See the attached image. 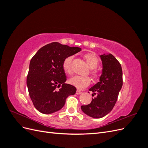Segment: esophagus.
I'll use <instances>...</instances> for the list:
<instances>
[{"label":"esophagus","mask_w":148,"mask_h":148,"mask_svg":"<svg viewBox=\"0 0 148 148\" xmlns=\"http://www.w3.org/2000/svg\"><path fill=\"white\" fill-rule=\"evenodd\" d=\"M82 91H80V90H78V89H77V92H76V94H77V95H80V94H82Z\"/></svg>","instance_id":"34e87169"}]
</instances>
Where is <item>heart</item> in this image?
I'll return each mask as SVG.
<instances>
[{
	"mask_svg": "<svg viewBox=\"0 0 148 148\" xmlns=\"http://www.w3.org/2000/svg\"><path fill=\"white\" fill-rule=\"evenodd\" d=\"M84 59L86 60L88 65L91 69H96L99 64V60L97 57L93 53H88L84 56ZM73 59V56H70L66 57L63 62V69L65 72L69 75L73 74L72 66L71 64ZM92 73L94 77H97V73L96 71L92 70ZM91 82V78L87 76H75L69 80V83L73 86L78 89H84L90 84Z\"/></svg>",
	"mask_w": 148,
	"mask_h": 148,
	"instance_id": "obj_1",
	"label": "heart"
}]
</instances>
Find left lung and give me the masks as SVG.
Returning <instances> with one entry per match:
<instances>
[{"label": "left lung", "instance_id": "8db88e82", "mask_svg": "<svg viewBox=\"0 0 148 148\" xmlns=\"http://www.w3.org/2000/svg\"><path fill=\"white\" fill-rule=\"evenodd\" d=\"M100 57L102 70L99 82L89 89L93 92L92 96L96 95V97L92 98L90 104L81 107L84 114L96 119L110 112L123 85L122 69L119 62L111 53H104Z\"/></svg>", "mask_w": 148, "mask_h": 148}]
</instances>
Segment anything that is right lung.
Returning <instances> with one entry per match:
<instances>
[{
	"label": "right lung",
	"mask_w": 148,
	"mask_h": 148,
	"mask_svg": "<svg viewBox=\"0 0 148 148\" xmlns=\"http://www.w3.org/2000/svg\"><path fill=\"white\" fill-rule=\"evenodd\" d=\"M81 50L54 42L41 47L31 59L26 84L33 105L41 113L49 114L60 110L66 97L75 94L76 88L65 83L63 62Z\"/></svg>",
	"instance_id": "obj_1"
}]
</instances>
